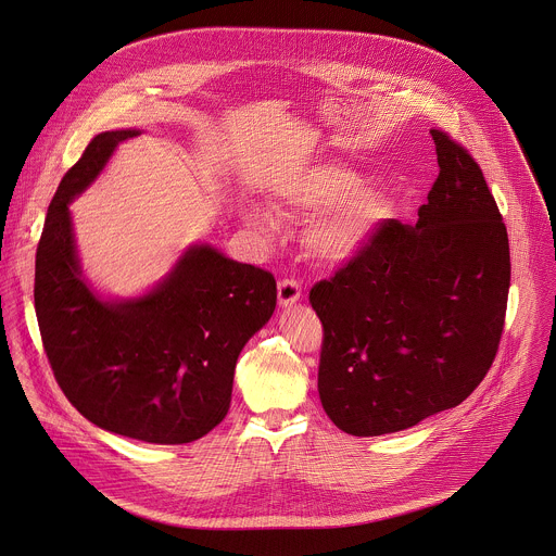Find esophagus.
<instances>
[{"label": "esophagus", "instance_id": "34e87169", "mask_svg": "<svg viewBox=\"0 0 556 556\" xmlns=\"http://www.w3.org/2000/svg\"><path fill=\"white\" fill-rule=\"evenodd\" d=\"M277 299L281 307H292L301 301V283L294 279H283L277 286Z\"/></svg>", "mask_w": 556, "mask_h": 556}]
</instances>
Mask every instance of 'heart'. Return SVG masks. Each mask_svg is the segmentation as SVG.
<instances>
[{"mask_svg": "<svg viewBox=\"0 0 556 556\" xmlns=\"http://www.w3.org/2000/svg\"><path fill=\"white\" fill-rule=\"evenodd\" d=\"M362 184L359 173L323 164L309 168L283 192L294 210L309 216L318 214L307 231V242L320 260L346 264L359 257L390 218V194ZM242 218L257 229H270L273 225L268 212L255 203L242 205Z\"/></svg>", "mask_w": 556, "mask_h": 556, "instance_id": "1", "label": "heart"}]
</instances>
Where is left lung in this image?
I'll use <instances>...</instances> for the list:
<instances>
[{"instance_id": "left-lung-1", "label": "left lung", "mask_w": 556, "mask_h": 556, "mask_svg": "<svg viewBox=\"0 0 556 556\" xmlns=\"http://www.w3.org/2000/svg\"><path fill=\"white\" fill-rule=\"evenodd\" d=\"M440 164L416 225L388 220L370 247L309 292L325 342L318 394L355 438L416 427L464 403L503 333L509 238L472 155L431 131Z\"/></svg>"}]
</instances>
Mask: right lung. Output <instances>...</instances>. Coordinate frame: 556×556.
Returning a JSON list of instances; mask_svg holds the SVG:
<instances>
[{"label": "right lung", "mask_w": 556, "mask_h": 556, "mask_svg": "<svg viewBox=\"0 0 556 556\" xmlns=\"http://www.w3.org/2000/svg\"><path fill=\"white\" fill-rule=\"evenodd\" d=\"M142 129L94 136L62 177L36 249L34 307L53 377L103 431L188 444L227 416L244 344L270 320L275 277L190 244L147 292L110 296L84 275L68 205Z\"/></svg>", "instance_id": "add662e5"}]
</instances>
